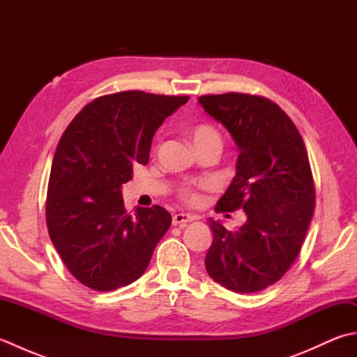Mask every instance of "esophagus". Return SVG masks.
<instances>
[{
    "mask_svg": "<svg viewBox=\"0 0 357 357\" xmlns=\"http://www.w3.org/2000/svg\"><path fill=\"white\" fill-rule=\"evenodd\" d=\"M195 221V218L190 215H185V213H178L174 215L172 219V224L173 225H179V227H185L188 222Z\"/></svg>",
    "mask_w": 357,
    "mask_h": 357,
    "instance_id": "34e87169",
    "label": "esophagus"
}]
</instances>
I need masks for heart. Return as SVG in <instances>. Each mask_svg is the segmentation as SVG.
I'll use <instances>...</instances> for the list:
<instances>
[{
  "mask_svg": "<svg viewBox=\"0 0 357 357\" xmlns=\"http://www.w3.org/2000/svg\"><path fill=\"white\" fill-rule=\"evenodd\" d=\"M192 139H193L195 146H198V144H204V142H211V141L221 142V135H219L216 128H213V127L199 126L193 130ZM201 185H207V183H201ZM181 196H183V198L190 204L199 202V195L196 193L192 187L183 188V190H181Z\"/></svg>",
  "mask_w": 357,
  "mask_h": 357,
  "instance_id": "heart-1",
  "label": "heart"
}]
</instances>
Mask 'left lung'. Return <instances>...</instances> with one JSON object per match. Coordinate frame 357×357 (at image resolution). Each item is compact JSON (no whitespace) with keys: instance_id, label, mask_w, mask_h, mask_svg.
<instances>
[{"instance_id":"1","label":"left lung","mask_w":357,"mask_h":357,"mask_svg":"<svg viewBox=\"0 0 357 357\" xmlns=\"http://www.w3.org/2000/svg\"><path fill=\"white\" fill-rule=\"evenodd\" d=\"M239 150L236 174L218 211L242 208L236 231L208 219L213 242L206 256L210 278L234 293H255L282 278L298 257L314 211L307 149L293 121L267 98L245 93L201 96Z\"/></svg>"}]
</instances>
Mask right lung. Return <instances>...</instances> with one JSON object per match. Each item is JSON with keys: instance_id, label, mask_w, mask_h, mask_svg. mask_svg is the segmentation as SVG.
I'll list each match as a JSON object with an SVG mask.
<instances>
[{"instance_id": "add662e5", "label": "right lung", "mask_w": 357, "mask_h": 357, "mask_svg": "<svg viewBox=\"0 0 357 357\" xmlns=\"http://www.w3.org/2000/svg\"><path fill=\"white\" fill-rule=\"evenodd\" d=\"M188 101L128 90L96 98L82 109L53 156L45 221L66 267L81 284L112 291L141 278L169 230L165 208H124L121 187L135 164L149 162L155 132Z\"/></svg>"}]
</instances>
